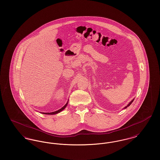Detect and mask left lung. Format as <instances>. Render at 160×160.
I'll use <instances>...</instances> for the list:
<instances>
[{
	"label": "left lung",
	"instance_id": "8db88e82",
	"mask_svg": "<svg viewBox=\"0 0 160 160\" xmlns=\"http://www.w3.org/2000/svg\"><path fill=\"white\" fill-rule=\"evenodd\" d=\"M134 99H132V100H131V102H129V104H128V105H127V106L125 107V108H127V107H128L129 106H130V105H131V103H132V102H133V101H134Z\"/></svg>",
	"mask_w": 160,
	"mask_h": 160
}]
</instances>
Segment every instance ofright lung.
Instances as JSON below:
<instances>
[{"mask_svg":"<svg viewBox=\"0 0 160 160\" xmlns=\"http://www.w3.org/2000/svg\"><path fill=\"white\" fill-rule=\"evenodd\" d=\"M68 101L67 102V104H66L63 107H62L61 109H59V110H57V111H55V112H51V113H42V112H41V113L44 114H57V113H59V112H62L63 109L65 108V107L68 105Z\"/></svg>","mask_w":160,"mask_h":160,"instance_id":"right-lung-1","label":"right lung"}]
</instances>
